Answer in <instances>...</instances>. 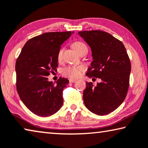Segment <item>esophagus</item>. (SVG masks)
<instances>
[{"instance_id": "34e87169", "label": "esophagus", "mask_w": 148, "mask_h": 148, "mask_svg": "<svg viewBox=\"0 0 148 148\" xmlns=\"http://www.w3.org/2000/svg\"><path fill=\"white\" fill-rule=\"evenodd\" d=\"M69 82L70 83H75V82H77V79H69Z\"/></svg>"}]
</instances>
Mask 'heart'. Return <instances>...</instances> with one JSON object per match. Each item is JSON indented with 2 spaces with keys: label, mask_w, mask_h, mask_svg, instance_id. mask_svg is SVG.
I'll return each instance as SVG.
<instances>
[{
  "label": "heart",
  "mask_w": 148,
  "mask_h": 148,
  "mask_svg": "<svg viewBox=\"0 0 148 148\" xmlns=\"http://www.w3.org/2000/svg\"><path fill=\"white\" fill-rule=\"evenodd\" d=\"M73 47H74V49L78 52L79 53H80L82 51H83L84 49H87V45H85V43L82 42H75L73 44ZM64 47H61L59 49L57 54V60L59 62H61L63 58V53H64ZM85 70V68L83 65H71L69 66L63 70V73L64 75L71 77V78H78L80 77L83 72Z\"/></svg>",
  "instance_id": "1"
}]
</instances>
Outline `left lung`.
<instances>
[{
  "instance_id": "obj_1",
  "label": "left lung",
  "mask_w": 148,
  "mask_h": 148,
  "mask_svg": "<svg viewBox=\"0 0 148 148\" xmlns=\"http://www.w3.org/2000/svg\"><path fill=\"white\" fill-rule=\"evenodd\" d=\"M78 34L92 51V61L86 75L101 80L95 87L86 82L84 103L92 113L108 114L123 103L128 92L131 71L128 53L122 42L106 32L82 31Z\"/></svg>"
}]
</instances>
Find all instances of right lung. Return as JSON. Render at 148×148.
I'll return each mask as SVG.
<instances>
[{
    "instance_id": "obj_1",
    "label": "right lung",
    "mask_w": 148,
    "mask_h": 148,
    "mask_svg": "<svg viewBox=\"0 0 148 148\" xmlns=\"http://www.w3.org/2000/svg\"><path fill=\"white\" fill-rule=\"evenodd\" d=\"M73 33L47 32L31 38L17 59L15 69L18 93L24 105L36 115L49 116L63 105V90L69 81L60 77L55 84L47 77L57 70L59 49Z\"/></svg>"
}]
</instances>
